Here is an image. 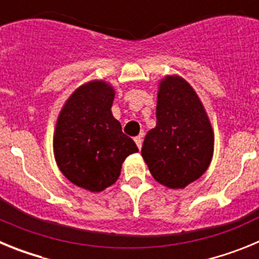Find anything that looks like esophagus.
<instances>
[{"label":"esophagus","mask_w":259,"mask_h":259,"mask_svg":"<svg viewBox=\"0 0 259 259\" xmlns=\"http://www.w3.org/2000/svg\"><path fill=\"white\" fill-rule=\"evenodd\" d=\"M134 140H135V143H136L137 148H139V149H141V145H143V139H141L140 136H136Z\"/></svg>","instance_id":"esophagus-1"}]
</instances>
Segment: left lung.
<instances>
[{
    "mask_svg": "<svg viewBox=\"0 0 259 259\" xmlns=\"http://www.w3.org/2000/svg\"><path fill=\"white\" fill-rule=\"evenodd\" d=\"M157 124L144 139V161L155 180L185 188L209 167L214 135L200 98L184 79L167 76L159 84Z\"/></svg>",
    "mask_w": 259,
    "mask_h": 259,
    "instance_id": "obj_1",
    "label": "left lung"
}]
</instances>
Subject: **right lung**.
<instances>
[{
	"mask_svg": "<svg viewBox=\"0 0 259 259\" xmlns=\"http://www.w3.org/2000/svg\"><path fill=\"white\" fill-rule=\"evenodd\" d=\"M114 91L104 81L76 89L62 109L54 134L59 170L77 187L104 191L115 183L125 158L139 152L111 114Z\"/></svg>",
	"mask_w": 259,
	"mask_h": 259,
	"instance_id": "1",
	"label": "right lung"
}]
</instances>
